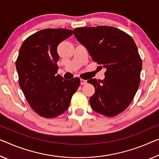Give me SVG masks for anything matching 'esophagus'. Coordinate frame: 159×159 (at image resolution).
<instances>
[{
    "instance_id": "obj_1",
    "label": "esophagus",
    "mask_w": 159,
    "mask_h": 159,
    "mask_svg": "<svg viewBox=\"0 0 159 159\" xmlns=\"http://www.w3.org/2000/svg\"><path fill=\"white\" fill-rule=\"evenodd\" d=\"M80 82H81V84H87V80H83V79L80 80Z\"/></svg>"
}]
</instances>
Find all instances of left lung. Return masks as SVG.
<instances>
[{"label": "left lung", "mask_w": 159, "mask_h": 159, "mask_svg": "<svg viewBox=\"0 0 159 159\" xmlns=\"http://www.w3.org/2000/svg\"><path fill=\"white\" fill-rule=\"evenodd\" d=\"M74 35L87 48L92 60L106 68L103 80L91 79L95 92L89 99L92 109L111 117L132 102L140 84L142 62L130 35L114 27L77 28Z\"/></svg>", "instance_id": "8db88e82"}]
</instances>
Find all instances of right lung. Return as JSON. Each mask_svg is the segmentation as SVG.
<instances>
[{
  "instance_id": "obj_1",
  "label": "right lung",
  "mask_w": 159,
  "mask_h": 159,
  "mask_svg": "<svg viewBox=\"0 0 159 159\" xmlns=\"http://www.w3.org/2000/svg\"><path fill=\"white\" fill-rule=\"evenodd\" d=\"M73 31L44 29L26 38L16 60L19 84L31 108L45 118H55L67 110L80 79L66 80L57 72V48Z\"/></svg>"
}]
</instances>
